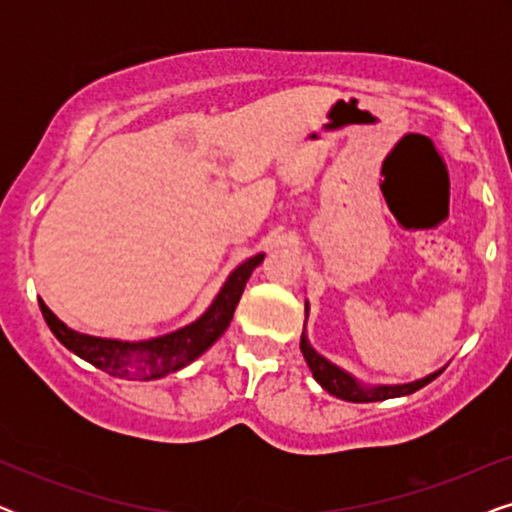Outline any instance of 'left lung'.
<instances>
[{"label": "left lung", "instance_id": "8db88e82", "mask_svg": "<svg viewBox=\"0 0 512 512\" xmlns=\"http://www.w3.org/2000/svg\"><path fill=\"white\" fill-rule=\"evenodd\" d=\"M307 312V307H305ZM300 352H303L307 366H310L314 380H317L321 387H324L328 394L342 398V401H349V403H375V401H387V398H396V396H408L412 391L422 389L429 384L431 380H436V377L443 373V370H438V373L433 375H426L424 380H417V382H410V384H384V387H363L361 382H356L352 375L345 373V370L335 366L324 356L317 354L312 349L310 342L305 338V331H303V338H300Z\"/></svg>", "mask_w": 512, "mask_h": 512}]
</instances>
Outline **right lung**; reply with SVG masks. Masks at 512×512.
Wrapping results in <instances>:
<instances>
[{
    "mask_svg": "<svg viewBox=\"0 0 512 512\" xmlns=\"http://www.w3.org/2000/svg\"><path fill=\"white\" fill-rule=\"evenodd\" d=\"M263 258L265 254H258L230 272L228 282L223 284L219 296L214 298V303L209 305V310L198 321L174 333L144 342L93 338V335L72 331V328L62 324L48 310L44 300H39V307L55 338L69 352L81 356L83 361L93 363L95 368L114 377H125V380H158V377L177 373V370L188 366V363L198 359L202 352H207L221 338L223 331L230 326V319H233L235 307L240 303L251 272H254L256 265L263 263Z\"/></svg>",
    "mask_w": 512,
    "mask_h": 512,
    "instance_id": "add662e5",
    "label": "right lung"
}]
</instances>
